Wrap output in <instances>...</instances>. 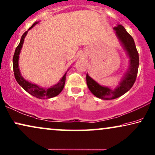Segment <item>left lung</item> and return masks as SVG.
<instances>
[{
    "label": "left lung",
    "mask_w": 155,
    "mask_h": 155,
    "mask_svg": "<svg viewBox=\"0 0 155 155\" xmlns=\"http://www.w3.org/2000/svg\"><path fill=\"white\" fill-rule=\"evenodd\" d=\"M114 29L129 57L130 66L129 70L122 78L120 85L115 89L101 86L89 77L88 74H87L86 78L87 87L91 92L97 98L104 100L115 99L127 93L133 87L136 81L139 66L138 53L133 38L127 32L126 29L122 25H118Z\"/></svg>",
    "instance_id": "obj_1"
}]
</instances>
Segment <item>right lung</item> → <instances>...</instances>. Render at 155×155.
Masks as SVG:
<instances>
[{
    "mask_svg": "<svg viewBox=\"0 0 155 155\" xmlns=\"http://www.w3.org/2000/svg\"><path fill=\"white\" fill-rule=\"evenodd\" d=\"M36 24H38V22H35V23L33 24V25L28 28V30L32 28ZM27 33L28 31H26V32L22 35L19 44L18 45V46L17 47L16 49H15L14 56H13V71H14L15 79H16L18 84H19L20 86L23 87L24 90L27 91L28 93L31 94L32 96H35V97L38 98H50L54 97V96L59 95V94L61 93V91L63 90V89H64L65 82H66V73L64 74V75L63 76L61 80H60L58 84L54 85V86L51 87L48 89L42 88V87H38L36 84H32V83L26 81V80L24 79L23 77L21 75V73H20L19 65H18L19 54L22 48V45L24 43V38H25Z\"/></svg>",
    "mask_w": 155,
    "mask_h": 155,
    "instance_id": "obj_1",
    "label": "right lung"
}]
</instances>
